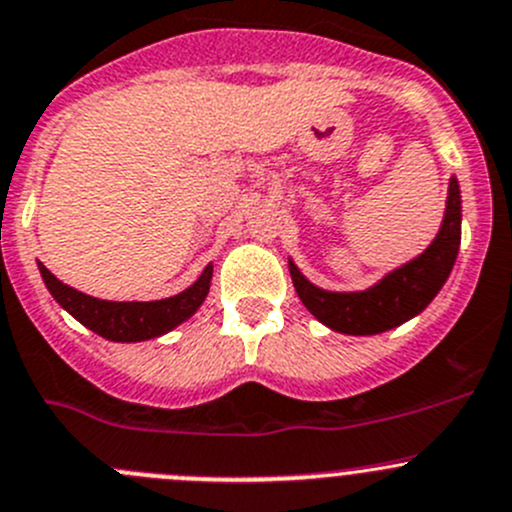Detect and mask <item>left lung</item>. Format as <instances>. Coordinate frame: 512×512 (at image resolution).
I'll return each mask as SVG.
<instances>
[{"label":"left lung","mask_w":512,"mask_h":512,"mask_svg":"<svg viewBox=\"0 0 512 512\" xmlns=\"http://www.w3.org/2000/svg\"><path fill=\"white\" fill-rule=\"evenodd\" d=\"M463 200L458 177H450L448 200L438 235L413 260L385 272L365 290H325L290 262V277L302 305L330 330L342 335H380L418 317L443 290L460 250Z\"/></svg>","instance_id":"8db88e82"}]
</instances>
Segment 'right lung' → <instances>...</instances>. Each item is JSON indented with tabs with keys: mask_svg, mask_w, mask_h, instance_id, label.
Returning a JSON list of instances; mask_svg holds the SVG:
<instances>
[{
	"mask_svg": "<svg viewBox=\"0 0 512 512\" xmlns=\"http://www.w3.org/2000/svg\"><path fill=\"white\" fill-rule=\"evenodd\" d=\"M39 275L47 285L49 295L69 312L77 322L112 342H145L167 335L177 325L190 320L205 302L212 282V262L202 275L182 292L162 300H99V297L79 292L64 285L42 262H37Z\"/></svg>",
	"mask_w": 512,
	"mask_h": 512,
	"instance_id": "add662e5",
	"label": "right lung"
}]
</instances>
